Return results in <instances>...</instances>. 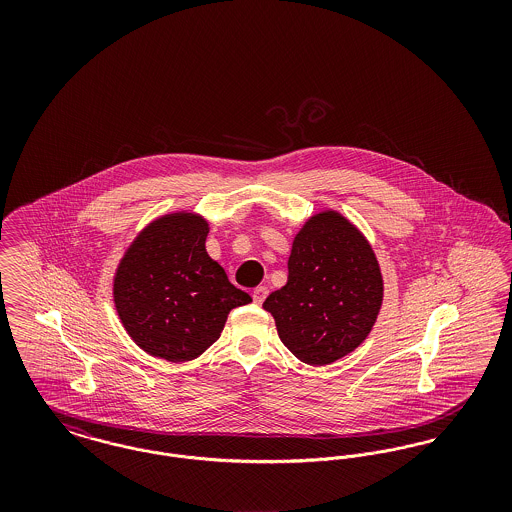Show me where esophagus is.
Listing matches in <instances>:
<instances>
[{"instance_id":"obj_1","label":"esophagus","mask_w":512,"mask_h":512,"mask_svg":"<svg viewBox=\"0 0 512 512\" xmlns=\"http://www.w3.org/2000/svg\"><path fill=\"white\" fill-rule=\"evenodd\" d=\"M267 295V286H259V288H255V290H253V301H255L257 305H261V303L267 299Z\"/></svg>"}]
</instances>
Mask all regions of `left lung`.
Returning a JSON list of instances; mask_svg holds the SVG:
<instances>
[{
  "instance_id": "8db88e82",
  "label": "left lung",
  "mask_w": 512,
  "mask_h": 512,
  "mask_svg": "<svg viewBox=\"0 0 512 512\" xmlns=\"http://www.w3.org/2000/svg\"><path fill=\"white\" fill-rule=\"evenodd\" d=\"M382 299V272L365 236L340 213L322 211L293 238L288 282L263 307L299 361L324 366L366 340Z\"/></svg>"
}]
</instances>
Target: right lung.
Returning a JSON list of instances; mask_svg holds the SVG:
<instances>
[{
	"mask_svg": "<svg viewBox=\"0 0 512 512\" xmlns=\"http://www.w3.org/2000/svg\"><path fill=\"white\" fill-rule=\"evenodd\" d=\"M207 234L199 215H163L136 236L115 272L122 326L153 357L192 361L219 340L228 313L251 301L207 255Z\"/></svg>",
	"mask_w": 512,
	"mask_h": 512,
	"instance_id": "right-lung-1",
	"label": "right lung"
}]
</instances>
